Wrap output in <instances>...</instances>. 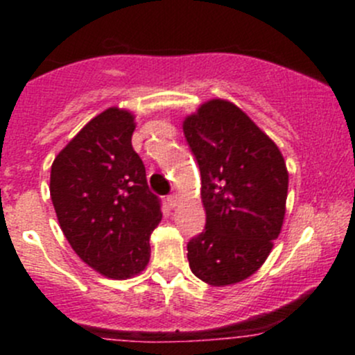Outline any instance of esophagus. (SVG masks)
<instances>
[{
  "mask_svg": "<svg viewBox=\"0 0 355 355\" xmlns=\"http://www.w3.org/2000/svg\"><path fill=\"white\" fill-rule=\"evenodd\" d=\"M177 194H170V196H168V198H166V202H168V206H170V207H175V206H177Z\"/></svg>",
  "mask_w": 355,
  "mask_h": 355,
  "instance_id": "34e87169",
  "label": "esophagus"
}]
</instances>
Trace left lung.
<instances>
[{
    "mask_svg": "<svg viewBox=\"0 0 355 355\" xmlns=\"http://www.w3.org/2000/svg\"><path fill=\"white\" fill-rule=\"evenodd\" d=\"M200 170L206 227L187 244L192 273L216 287L259 270L280 235L288 173L273 141L232 103L213 99L184 121Z\"/></svg>",
    "mask_w": 355,
    "mask_h": 355,
    "instance_id": "8db88e82",
    "label": "left lung"
}]
</instances>
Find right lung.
I'll list each match as a JSON object with an SVG mask.
<instances>
[{"instance_id":"right-lung-1","label":"right lung","mask_w":355,"mask_h":355,"mask_svg":"<svg viewBox=\"0 0 355 355\" xmlns=\"http://www.w3.org/2000/svg\"><path fill=\"white\" fill-rule=\"evenodd\" d=\"M134 128L128 111H103L56 156L49 182L71 249L116 280L144 270L149 237L161 221V199L149 191L144 163L132 148Z\"/></svg>"}]
</instances>
